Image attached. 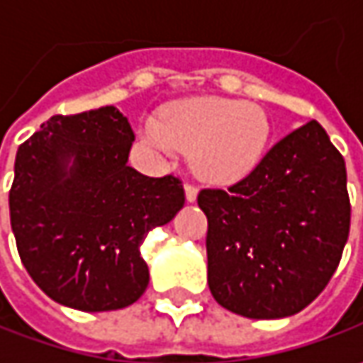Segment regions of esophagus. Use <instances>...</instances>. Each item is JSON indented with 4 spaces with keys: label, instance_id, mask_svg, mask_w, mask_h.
<instances>
[{
    "label": "esophagus",
    "instance_id": "obj_1",
    "mask_svg": "<svg viewBox=\"0 0 363 363\" xmlns=\"http://www.w3.org/2000/svg\"><path fill=\"white\" fill-rule=\"evenodd\" d=\"M184 189H186V200H188V202H196V198H198V188H196L194 184H186Z\"/></svg>",
    "mask_w": 363,
    "mask_h": 363
}]
</instances>
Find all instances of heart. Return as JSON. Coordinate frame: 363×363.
Returning a JSON list of instances; mask_svg holds the SVG:
<instances>
[{
  "mask_svg": "<svg viewBox=\"0 0 363 363\" xmlns=\"http://www.w3.org/2000/svg\"><path fill=\"white\" fill-rule=\"evenodd\" d=\"M141 135L163 157L189 151L194 172L203 182L234 186L264 160L272 127L260 106L203 94L175 101L160 121H143Z\"/></svg>",
  "mask_w": 363,
  "mask_h": 363,
  "instance_id": "1",
  "label": "heart"
}]
</instances>
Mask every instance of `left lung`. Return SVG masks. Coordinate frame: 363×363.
I'll return each mask as SVG.
<instances>
[{
	"label": "left lung",
	"instance_id": "left-lung-1",
	"mask_svg": "<svg viewBox=\"0 0 363 363\" xmlns=\"http://www.w3.org/2000/svg\"><path fill=\"white\" fill-rule=\"evenodd\" d=\"M208 218V285L248 319L303 311L325 289L350 234L342 153L309 121L289 133L242 182L202 189Z\"/></svg>",
	"mask_w": 363,
	"mask_h": 363
}]
</instances>
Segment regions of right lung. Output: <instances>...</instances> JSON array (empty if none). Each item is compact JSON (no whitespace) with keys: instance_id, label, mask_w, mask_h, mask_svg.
<instances>
[{"instance_id":"right-lung-1","label":"right lung","mask_w":363,"mask_h":363,"mask_svg":"<svg viewBox=\"0 0 363 363\" xmlns=\"http://www.w3.org/2000/svg\"><path fill=\"white\" fill-rule=\"evenodd\" d=\"M135 135L115 106L54 115L21 143L9 218L21 262L50 299L115 311L145 293L141 244L184 208L174 175L147 177L129 161Z\"/></svg>"}]
</instances>
